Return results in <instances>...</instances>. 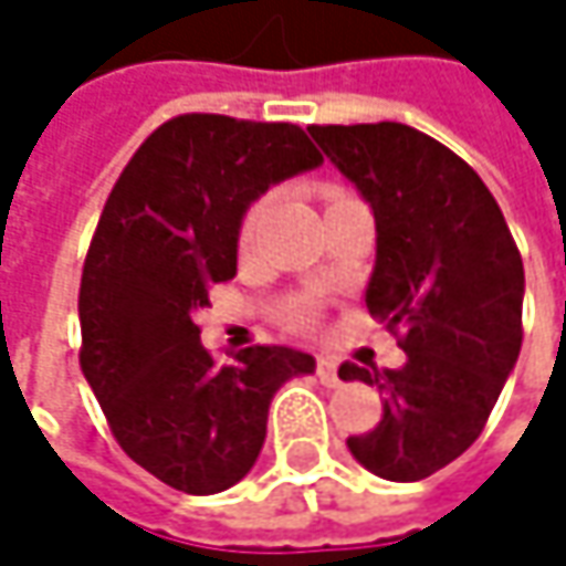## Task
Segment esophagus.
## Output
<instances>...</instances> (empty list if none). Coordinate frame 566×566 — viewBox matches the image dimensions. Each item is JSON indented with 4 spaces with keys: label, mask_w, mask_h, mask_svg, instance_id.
<instances>
[{
    "label": "esophagus",
    "mask_w": 566,
    "mask_h": 566,
    "mask_svg": "<svg viewBox=\"0 0 566 566\" xmlns=\"http://www.w3.org/2000/svg\"><path fill=\"white\" fill-rule=\"evenodd\" d=\"M316 375L325 388H338V385H342V378H338V361H335V358H325V355L316 358Z\"/></svg>",
    "instance_id": "obj_1"
}]
</instances>
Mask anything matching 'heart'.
<instances>
[{
    "label": "heart",
    "instance_id": "1",
    "mask_svg": "<svg viewBox=\"0 0 566 566\" xmlns=\"http://www.w3.org/2000/svg\"><path fill=\"white\" fill-rule=\"evenodd\" d=\"M335 198H342V195H335ZM263 211H266V198L250 205L244 221H241V244H250V241H253V234H256V228H260V221H263ZM283 318H286L290 325H296V328H306V325H313V306H310V303H290V306L283 310Z\"/></svg>",
    "mask_w": 566,
    "mask_h": 566
}]
</instances>
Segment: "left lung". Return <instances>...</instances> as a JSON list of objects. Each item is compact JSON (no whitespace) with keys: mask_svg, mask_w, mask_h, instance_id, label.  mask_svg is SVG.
Wrapping results in <instances>:
<instances>
[{"mask_svg":"<svg viewBox=\"0 0 566 566\" xmlns=\"http://www.w3.org/2000/svg\"><path fill=\"white\" fill-rule=\"evenodd\" d=\"M310 133L375 211L365 306L407 352L400 368H338L342 381L385 390L378 427L348 450L381 479L417 482L479 440L518 361L522 253L485 181L433 136L403 123Z\"/></svg>","mask_w":566,"mask_h":566,"instance_id":"8db88e82","label":"left lung"}]
</instances>
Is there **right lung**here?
I'll use <instances>...</instances> for the list:
<instances>
[{"instance_id": "1", "label": "right lung", "mask_w": 566, "mask_h": 566, "mask_svg": "<svg viewBox=\"0 0 566 566\" xmlns=\"http://www.w3.org/2000/svg\"><path fill=\"white\" fill-rule=\"evenodd\" d=\"M318 163L296 123L181 113L146 136L106 198L81 273V371L123 453L178 492L241 482L273 394L316 368L283 345H250L221 365L195 313L238 273L250 201Z\"/></svg>"}]
</instances>
